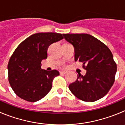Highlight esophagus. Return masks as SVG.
Segmentation results:
<instances>
[{"label":"esophagus","instance_id":"34e87169","mask_svg":"<svg viewBox=\"0 0 125 125\" xmlns=\"http://www.w3.org/2000/svg\"><path fill=\"white\" fill-rule=\"evenodd\" d=\"M68 72L66 71H60V74H66Z\"/></svg>","mask_w":125,"mask_h":125}]
</instances>
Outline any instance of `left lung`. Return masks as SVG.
Instances as JSON below:
<instances>
[{
	"label": "left lung",
	"mask_w": 125,
	"mask_h": 125,
	"mask_svg": "<svg viewBox=\"0 0 125 125\" xmlns=\"http://www.w3.org/2000/svg\"><path fill=\"white\" fill-rule=\"evenodd\" d=\"M74 47L75 61L83 62L84 76L78 74L69 89L79 100L93 102L106 94L115 82L116 64L110 49L98 39L88 34H64Z\"/></svg>",
	"instance_id": "8db88e82"
}]
</instances>
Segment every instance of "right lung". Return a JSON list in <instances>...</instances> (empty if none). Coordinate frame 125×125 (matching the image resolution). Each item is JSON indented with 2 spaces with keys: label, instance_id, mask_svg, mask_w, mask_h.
Here are the masks:
<instances>
[{
  "label": "right lung",
  "instance_id": "right-lung-1",
  "mask_svg": "<svg viewBox=\"0 0 125 125\" xmlns=\"http://www.w3.org/2000/svg\"><path fill=\"white\" fill-rule=\"evenodd\" d=\"M61 34L41 32L22 42L11 56L8 63L10 85L19 98L36 102L46 96L52 83L59 75L57 70L41 69V61L47 57V49L52 43L62 39Z\"/></svg>",
  "mask_w": 125,
  "mask_h": 125
}]
</instances>
